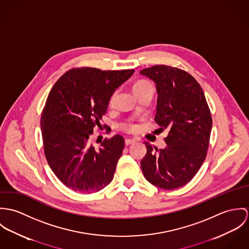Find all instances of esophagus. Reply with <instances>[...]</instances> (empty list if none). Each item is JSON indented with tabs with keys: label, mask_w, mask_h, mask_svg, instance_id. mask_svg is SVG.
Segmentation results:
<instances>
[{
	"label": "esophagus",
	"mask_w": 249,
	"mask_h": 249,
	"mask_svg": "<svg viewBox=\"0 0 249 249\" xmlns=\"http://www.w3.org/2000/svg\"><path fill=\"white\" fill-rule=\"evenodd\" d=\"M125 143H126V145H131V144H134V143H136V139H131V138H127L126 140H125Z\"/></svg>",
	"instance_id": "esophagus-1"
}]
</instances>
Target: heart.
<instances>
[{
  "instance_id": "b5f03b06",
  "label": "heart",
  "mask_w": 249,
  "mask_h": 249,
  "mask_svg": "<svg viewBox=\"0 0 249 249\" xmlns=\"http://www.w3.org/2000/svg\"><path fill=\"white\" fill-rule=\"evenodd\" d=\"M149 86H152V85L149 83V82H147V81H139L138 83H136L134 85V88H133V89H134L135 93L138 94L140 90H142L143 89H145V88H147V87H149ZM116 95H117V91H114V92L111 94V98H110V102H109L110 105H113V104L115 103ZM122 128H123L124 130H126V131L133 132V131L136 130L137 127H136V125L133 124V123H125V124L122 125Z\"/></svg>"
}]
</instances>
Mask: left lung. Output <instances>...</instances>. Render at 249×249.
Masks as SVG:
<instances>
[{
    "label": "left lung",
    "mask_w": 249,
    "mask_h": 249,
    "mask_svg": "<svg viewBox=\"0 0 249 249\" xmlns=\"http://www.w3.org/2000/svg\"><path fill=\"white\" fill-rule=\"evenodd\" d=\"M156 84V123L168 129L166 147L145 141L147 153L140 165L153 185L173 190L187 184L203 163L210 140L212 117L203 90L188 72L165 65L140 71Z\"/></svg>",
    "instance_id": "8db88e82"
}]
</instances>
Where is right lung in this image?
Wrapping results in <instances>:
<instances>
[{"label":"right lung","mask_w":249,"mask_h":249,"mask_svg":"<svg viewBox=\"0 0 249 249\" xmlns=\"http://www.w3.org/2000/svg\"><path fill=\"white\" fill-rule=\"evenodd\" d=\"M134 72L72 69L53 87L41 116L44 151L53 172L71 190L96 193L112 180L125 140L115 135L95 147L92 134L111 94Z\"/></svg>","instance_id":"1"}]
</instances>
